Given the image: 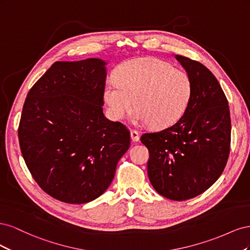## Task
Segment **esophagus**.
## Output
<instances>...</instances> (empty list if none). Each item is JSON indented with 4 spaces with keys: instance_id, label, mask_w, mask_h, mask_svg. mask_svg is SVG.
Segmentation results:
<instances>
[{
    "instance_id": "1",
    "label": "esophagus",
    "mask_w": 250,
    "mask_h": 250,
    "mask_svg": "<svg viewBox=\"0 0 250 250\" xmlns=\"http://www.w3.org/2000/svg\"><path fill=\"white\" fill-rule=\"evenodd\" d=\"M130 137H131L132 142H138L140 140V132L138 130L132 129L130 131Z\"/></svg>"
}]
</instances>
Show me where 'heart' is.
I'll return each instance as SVG.
<instances>
[{
  "instance_id": "1",
  "label": "heart",
  "mask_w": 250,
  "mask_h": 250,
  "mask_svg": "<svg viewBox=\"0 0 250 250\" xmlns=\"http://www.w3.org/2000/svg\"><path fill=\"white\" fill-rule=\"evenodd\" d=\"M115 80L105 83L103 98L110 116L120 120L132 107L135 124L167 128L184 116L192 97L185 72L154 57L133 58L120 64Z\"/></svg>"
}]
</instances>
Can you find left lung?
I'll return each mask as SVG.
<instances>
[{"label": "left lung", "instance_id": "1", "mask_svg": "<svg viewBox=\"0 0 250 250\" xmlns=\"http://www.w3.org/2000/svg\"><path fill=\"white\" fill-rule=\"evenodd\" d=\"M192 84V97L177 123L157 132L144 133L149 150L148 176L155 191L183 201L200 195L220 177L230 149L228 99L207 66L175 55Z\"/></svg>", "mask_w": 250, "mask_h": 250}]
</instances>
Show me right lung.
<instances>
[{"mask_svg": "<svg viewBox=\"0 0 250 250\" xmlns=\"http://www.w3.org/2000/svg\"><path fill=\"white\" fill-rule=\"evenodd\" d=\"M106 62H56L29 90L19 126L22 157L53 198L81 204L101 196L130 147V132L105 118Z\"/></svg>", "mask_w": 250, "mask_h": 250, "instance_id": "add662e5", "label": "right lung"}]
</instances>
